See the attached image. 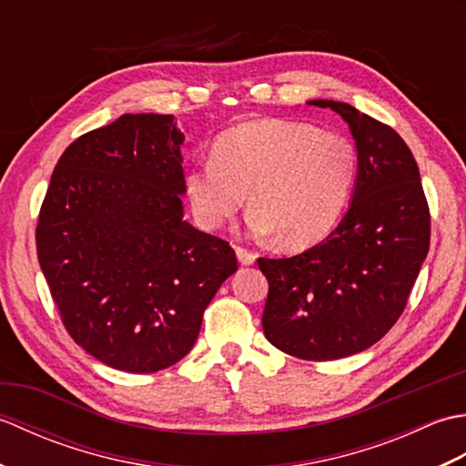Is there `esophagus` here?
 Returning a JSON list of instances; mask_svg holds the SVG:
<instances>
[{"label":"esophagus","mask_w":466,"mask_h":466,"mask_svg":"<svg viewBox=\"0 0 466 466\" xmlns=\"http://www.w3.org/2000/svg\"><path fill=\"white\" fill-rule=\"evenodd\" d=\"M236 256H238L240 264H244V266H250V264L256 262V254L250 252V250L242 248V246H236Z\"/></svg>","instance_id":"34e87169"}]
</instances>
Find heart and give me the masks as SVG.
I'll list each match as a JSON object with an SVG mask.
<instances>
[{"mask_svg":"<svg viewBox=\"0 0 466 466\" xmlns=\"http://www.w3.org/2000/svg\"><path fill=\"white\" fill-rule=\"evenodd\" d=\"M356 174L350 137L306 122L254 120L218 136L212 157L186 172L184 190L204 230H220L248 194L252 232L300 250L339 226Z\"/></svg>","mask_w":466,"mask_h":466,"instance_id":"1","label":"heart"}]
</instances>
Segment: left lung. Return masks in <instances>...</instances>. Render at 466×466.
<instances>
[{"instance_id": "obj_1", "label": "left lung", "mask_w": 466, "mask_h": 466, "mask_svg": "<svg viewBox=\"0 0 466 466\" xmlns=\"http://www.w3.org/2000/svg\"><path fill=\"white\" fill-rule=\"evenodd\" d=\"M349 124L359 174L349 212L292 258H258L268 280L262 329L302 360H336L379 342L399 320L431 246L419 166L402 137L350 104L310 100Z\"/></svg>"}]
</instances>
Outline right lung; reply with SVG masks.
Here are the masks:
<instances>
[{"label": "right lung", "instance_id": "obj_1", "mask_svg": "<svg viewBox=\"0 0 466 466\" xmlns=\"http://www.w3.org/2000/svg\"><path fill=\"white\" fill-rule=\"evenodd\" d=\"M182 144L174 116L124 114L66 147L39 210L37 260L66 330L124 372L184 359L238 270L230 244L184 220Z\"/></svg>", "mask_w": 466, "mask_h": 466}]
</instances>
